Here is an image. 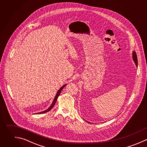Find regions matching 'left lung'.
Listing matches in <instances>:
<instances>
[{
    "mask_svg": "<svg viewBox=\"0 0 147 147\" xmlns=\"http://www.w3.org/2000/svg\"><path fill=\"white\" fill-rule=\"evenodd\" d=\"M133 59L136 65V67H137V57L136 53L134 51L133 52ZM89 123H90V122H89Z\"/></svg>",
    "mask_w": 147,
    "mask_h": 147,
    "instance_id": "left-lung-1",
    "label": "left lung"
}]
</instances>
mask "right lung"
<instances>
[{
  "label": "right lung",
  "instance_id": "1",
  "mask_svg": "<svg viewBox=\"0 0 147 147\" xmlns=\"http://www.w3.org/2000/svg\"><path fill=\"white\" fill-rule=\"evenodd\" d=\"M66 85H67V84L64 85L63 86H62V87L58 90V91H57V94H56V96H55V98H54V99H53V101L52 105L50 106V107H49L48 109L45 110L44 111H41V112H40V113H36V114H43V113H47V112L49 111L53 107V106H54V105H55V103H56V100H57V98H58L59 95L60 94V92H61V90L63 89V88H64Z\"/></svg>",
  "mask_w": 147,
  "mask_h": 147
}]
</instances>
